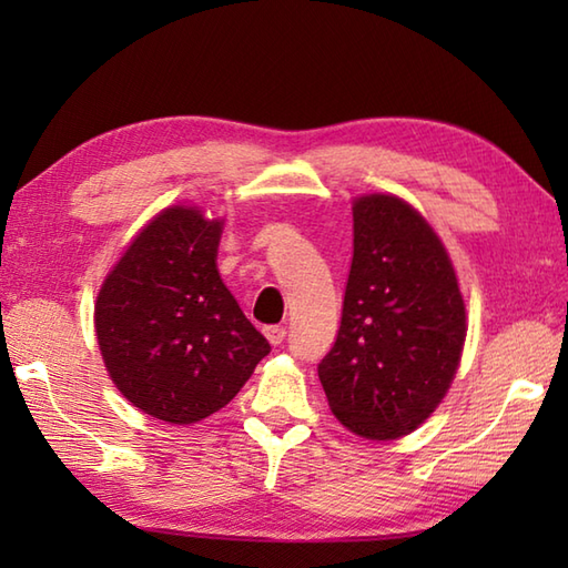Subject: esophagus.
<instances>
[{
    "instance_id": "esophagus-1",
    "label": "esophagus",
    "mask_w": 568,
    "mask_h": 568,
    "mask_svg": "<svg viewBox=\"0 0 568 568\" xmlns=\"http://www.w3.org/2000/svg\"><path fill=\"white\" fill-rule=\"evenodd\" d=\"M263 334H265V339H268L273 346H277V344H283L285 342V327H277V324H273V327H265L263 329Z\"/></svg>"
}]
</instances>
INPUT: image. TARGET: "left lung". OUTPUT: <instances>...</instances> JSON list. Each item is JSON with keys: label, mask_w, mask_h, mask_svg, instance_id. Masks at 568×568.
<instances>
[{"label": "left lung", "mask_w": 568, "mask_h": 568, "mask_svg": "<svg viewBox=\"0 0 568 568\" xmlns=\"http://www.w3.org/2000/svg\"><path fill=\"white\" fill-rule=\"evenodd\" d=\"M466 307L449 253L395 195L354 200L342 324L317 373L334 417L366 439L417 429L449 390Z\"/></svg>", "instance_id": "left-lung-1"}]
</instances>
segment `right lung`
<instances>
[{
    "instance_id": "add662e5",
    "label": "right lung",
    "mask_w": 568,
    "mask_h": 568,
    "mask_svg": "<svg viewBox=\"0 0 568 568\" xmlns=\"http://www.w3.org/2000/svg\"><path fill=\"white\" fill-rule=\"evenodd\" d=\"M222 220L163 210L106 275L94 305L114 385L143 413L190 425L222 409L271 352L216 271Z\"/></svg>"
}]
</instances>
